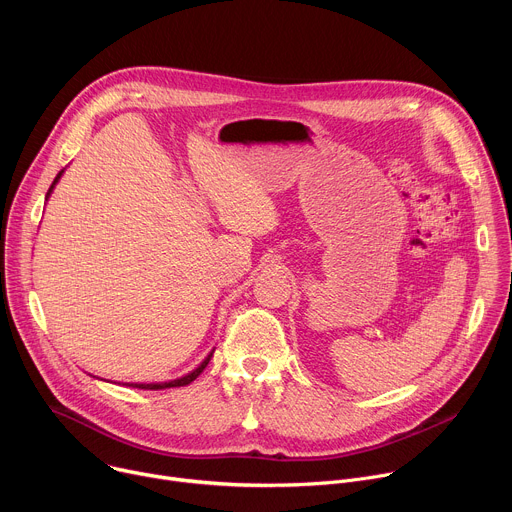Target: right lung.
Segmentation results:
<instances>
[{
	"label": "right lung",
	"instance_id": "1",
	"mask_svg": "<svg viewBox=\"0 0 512 512\" xmlns=\"http://www.w3.org/2000/svg\"><path fill=\"white\" fill-rule=\"evenodd\" d=\"M62 172L64 170H60L58 172V176L54 178V182H52V186H50V190H48V194L52 192V188L56 186V182H58V178L62 176ZM214 352V350H212ZM212 352L200 362V367H196L192 373H188L186 377H182V379H176V381H168V383H150V385H145V383H141V385H137V383H127V387H135V389H150V391H158V389H170V387H184V385H190L204 369H206V364H208V360H210V356H212Z\"/></svg>",
	"mask_w": 512,
	"mask_h": 512
}]
</instances>
